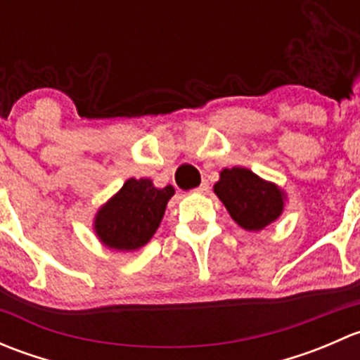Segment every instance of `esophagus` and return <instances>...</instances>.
Masks as SVG:
<instances>
[{
  "label": "esophagus",
  "mask_w": 360,
  "mask_h": 360,
  "mask_svg": "<svg viewBox=\"0 0 360 360\" xmlns=\"http://www.w3.org/2000/svg\"><path fill=\"white\" fill-rule=\"evenodd\" d=\"M209 190H210L209 183H207V181H203V183L195 191H197V193H209Z\"/></svg>",
  "instance_id": "1"
}]
</instances>
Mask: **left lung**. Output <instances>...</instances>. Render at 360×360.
<instances>
[{
	"mask_svg": "<svg viewBox=\"0 0 360 360\" xmlns=\"http://www.w3.org/2000/svg\"><path fill=\"white\" fill-rule=\"evenodd\" d=\"M214 193L226 207L231 219L248 231H261L275 223L288 200L282 188L245 167L221 170Z\"/></svg>",
	"mask_w": 360,
	"mask_h": 360,
	"instance_id": "left-lung-1",
	"label": "left lung"
}]
</instances>
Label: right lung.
Wrapping results in <instances>:
<instances>
[{
	"instance_id": "obj_1",
	"label": "right lung",
	"mask_w": 360,
	"mask_h": 360,
	"mask_svg": "<svg viewBox=\"0 0 360 360\" xmlns=\"http://www.w3.org/2000/svg\"><path fill=\"white\" fill-rule=\"evenodd\" d=\"M174 188H157L151 179H127L94 216V231L104 248L130 252L148 244L165 214Z\"/></svg>"
}]
</instances>
